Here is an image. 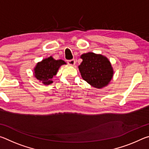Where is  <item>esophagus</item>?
<instances>
[{
    "label": "esophagus",
    "instance_id": "esophagus-1",
    "mask_svg": "<svg viewBox=\"0 0 149 149\" xmlns=\"http://www.w3.org/2000/svg\"><path fill=\"white\" fill-rule=\"evenodd\" d=\"M67 63L69 65H74L75 64V60L74 59H72V60H69L67 61Z\"/></svg>",
    "mask_w": 149,
    "mask_h": 149
}]
</instances>
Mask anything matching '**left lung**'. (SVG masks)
I'll list each match as a JSON object with an SVG mask.
<instances>
[{"mask_svg":"<svg viewBox=\"0 0 149 149\" xmlns=\"http://www.w3.org/2000/svg\"><path fill=\"white\" fill-rule=\"evenodd\" d=\"M83 62L79 70L83 79L93 87L100 89L110 81L113 70L107 58L100 54L88 52L81 55Z\"/></svg>","mask_w":149,"mask_h":149,"instance_id":"1","label":"left lung"}]
</instances>
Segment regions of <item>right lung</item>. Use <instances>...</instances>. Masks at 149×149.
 Wrapping results in <instances>:
<instances>
[{"label":"right lung","instance_id":"right-lung-1","mask_svg":"<svg viewBox=\"0 0 149 149\" xmlns=\"http://www.w3.org/2000/svg\"><path fill=\"white\" fill-rule=\"evenodd\" d=\"M65 64L62 60H56L50 56L39 62L35 68V76L45 85L52 84V79L56 74L60 65Z\"/></svg>","mask_w":149,"mask_h":149}]
</instances>
